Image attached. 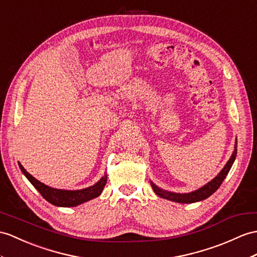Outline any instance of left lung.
Listing matches in <instances>:
<instances>
[{
    "mask_svg": "<svg viewBox=\"0 0 257 257\" xmlns=\"http://www.w3.org/2000/svg\"><path fill=\"white\" fill-rule=\"evenodd\" d=\"M236 145H237V144H236V141H235L234 152H233L232 155H231L230 159L228 160L226 166L223 167L222 170L219 172V174L215 179H212L210 182H208L206 185L202 186L201 189H198V190L191 192V193H184V194L172 193V192H168V191H165L162 189H159L157 185H155L153 182H150L154 192L157 194L158 196H160L162 198H166V199H169V201H173V202H177V203H182V204L195 203V202H199V201H203V199L208 198L210 195H212V194H214L219 189V186L221 185V183L223 182V180L226 179L227 174L229 173L231 167H232L233 162L235 160V157H236Z\"/></svg>",
    "mask_w": 257,
    "mask_h": 257,
    "instance_id": "obj_1",
    "label": "left lung"
}]
</instances>
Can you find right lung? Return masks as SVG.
Here are the masks:
<instances>
[{
	"label": "right lung",
	"instance_id": "obj_1",
	"mask_svg": "<svg viewBox=\"0 0 257 257\" xmlns=\"http://www.w3.org/2000/svg\"><path fill=\"white\" fill-rule=\"evenodd\" d=\"M18 165H20L21 170L25 174V177L36 187V190L41 194V196L50 204L60 206V207H74V206L80 205L87 201H90L92 198L98 197L101 194L105 183H107V174H104L96 184L83 190L67 191L52 189V187L43 184L40 181L35 179L30 173L25 170V168L20 162H18Z\"/></svg>",
	"mask_w": 257,
	"mask_h": 257
}]
</instances>
